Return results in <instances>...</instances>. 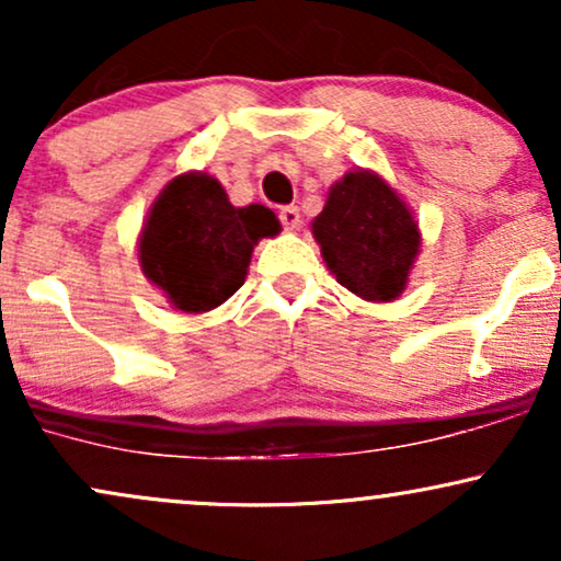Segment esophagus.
Masks as SVG:
<instances>
[{"instance_id":"1","label":"esophagus","mask_w":561,"mask_h":561,"mask_svg":"<svg viewBox=\"0 0 561 561\" xmlns=\"http://www.w3.org/2000/svg\"><path fill=\"white\" fill-rule=\"evenodd\" d=\"M279 219L287 230H297L300 228V209L297 207H282L279 209Z\"/></svg>"}]
</instances>
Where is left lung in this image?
<instances>
[{
    "label": "left lung",
    "mask_w": 561,
    "mask_h": 561,
    "mask_svg": "<svg viewBox=\"0 0 561 561\" xmlns=\"http://www.w3.org/2000/svg\"><path fill=\"white\" fill-rule=\"evenodd\" d=\"M310 230L329 272L350 293L367 302H391L407 289L422 248L420 222L375 170H350L333 183Z\"/></svg>",
    "instance_id": "8db88e82"
}]
</instances>
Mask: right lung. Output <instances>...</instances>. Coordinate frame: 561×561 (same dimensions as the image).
<instances>
[{
	"mask_svg": "<svg viewBox=\"0 0 561 561\" xmlns=\"http://www.w3.org/2000/svg\"><path fill=\"white\" fill-rule=\"evenodd\" d=\"M279 230V219L264 204L232 207L215 175L188 170L154 198L137 256L141 274L175 310L198 316L243 287L253 248Z\"/></svg>",
	"mask_w": 561,
	"mask_h": 561,
	"instance_id": "right-lung-1",
	"label": "right lung"
}]
</instances>
